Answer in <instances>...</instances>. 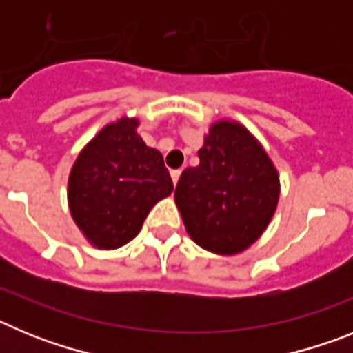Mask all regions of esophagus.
I'll use <instances>...</instances> for the list:
<instances>
[{"mask_svg":"<svg viewBox=\"0 0 353 353\" xmlns=\"http://www.w3.org/2000/svg\"><path fill=\"white\" fill-rule=\"evenodd\" d=\"M180 174H182V171H180V170H173V171H171V180H173L174 185H176V183H179Z\"/></svg>","mask_w":353,"mask_h":353,"instance_id":"1","label":"esophagus"}]
</instances>
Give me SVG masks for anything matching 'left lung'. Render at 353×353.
I'll list each match as a JSON object with an SVG mask.
<instances>
[{"instance_id": "obj_1", "label": "left lung", "mask_w": 353, "mask_h": 353, "mask_svg": "<svg viewBox=\"0 0 353 353\" xmlns=\"http://www.w3.org/2000/svg\"><path fill=\"white\" fill-rule=\"evenodd\" d=\"M198 157L174 191L187 235L205 251L239 254L263 235L276 214L281 194L276 164L260 139L230 118L210 123Z\"/></svg>"}]
</instances>
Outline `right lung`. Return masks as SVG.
<instances>
[{"label":"right lung","instance_id":"1","mask_svg":"<svg viewBox=\"0 0 353 353\" xmlns=\"http://www.w3.org/2000/svg\"><path fill=\"white\" fill-rule=\"evenodd\" d=\"M139 118L121 117L83 146L70 168L67 201L88 244L101 251L138 235L157 201L173 192L162 154L138 134Z\"/></svg>","mask_w":353,"mask_h":353}]
</instances>
